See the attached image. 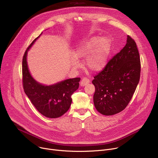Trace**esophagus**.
Instances as JSON below:
<instances>
[{"label":"esophagus","mask_w":158,"mask_h":158,"mask_svg":"<svg viewBox=\"0 0 158 158\" xmlns=\"http://www.w3.org/2000/svg\"><path fill=\"white\" fill-rule=\"evenodd\" d=\"M90 82V79L87 78V77H83L81 80V85L82 86H85L86 85H87L88 84H89Z\"/></svg>","instance_id":"1"}]
</instances>
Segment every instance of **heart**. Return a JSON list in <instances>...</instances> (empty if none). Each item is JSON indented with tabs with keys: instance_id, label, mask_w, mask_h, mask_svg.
Masks as SVG:
<instances>
[{
	"instance_id": "obj_1",
	"label": "heart",
	"mask_w": 158,
	"mask_h": 158,
	"mask_svg": "<svg viewBox=\"0 0 158 158\" xmlns=\"http://www.w3.org/2000/svg\"><path fill=\"white\" fill-rule=\"evenodd\" d=\"M110 42L106 38L99 39L93 37L83 45L76 53L79 59H85L86 67L93 71L102 70L106 64L107 56L110 51ZM73 66L79 67L77 61H72Z\"/></svg>"
}]
</instances>
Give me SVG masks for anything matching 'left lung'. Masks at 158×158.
I'll return each mask as SVG.
<instances>
[{"label": "left lung", "mask_w": 158, "mask_h": 158, "mask_svg": "<svg viewBox=\"0 0 158 158\" xmlns=\"http://www.w3.org/2000/svg\"><path fill=\"white\" fill-rule=\"evenodd\" d=\"M141 64L135 41L128 35L126 46L110 59L92 83L95 87L93 102L105 115L123 110L132 98L140 81Z\"/></svg>", "instance_id": "1"}]
</instances>
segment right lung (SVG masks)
I'll return each mask as SVG.
<instances>
[{
    "label": "right lung",
    "instance_id": "add662e5",
    "mask_svg": "<svg viewBox=\"0 0 158 158\" xmlns=\"http://www.w3.org/2000/svg\"><path fill=\"white\" fill-rule=\"evenodd\" d=\"M39 37L27 48L23 57V87L31 102L41 114L49 118H57L69 109L72 103L71 95L79 88L81 78L67 79L49 86L42 85L35 81L29 72L27 55L28 50Z\"/></svg>",
    "mask_w": 158,
    "mask_h": 158
}]
</instances>
